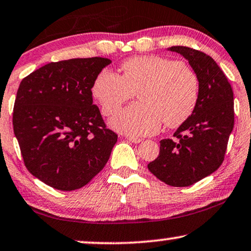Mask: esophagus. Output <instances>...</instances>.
<instances>
[{
    "mask_svg": "<svg viewBox=\"0 0 251 251\" xmlns=\"http://www.w3.org/2000/svg\"><path fill=\"white\" fill-rule=\"evenodd\" d=\"M126 139H128V141H130V142L135 143V144H138V143H141V142H142V139H141V138L132 137V136H126Z\"/></svg>",
    "mask_w": 251,
    "mask_h": 251,
    "instance_id": "obj_1",
    "label": "esophagus"
}]
</instances>
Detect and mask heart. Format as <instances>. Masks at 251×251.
I'll return each instance as SVG.
<instances>
[{
  "label": "heart",
  "mask_w": 251,
  "mask_h": 251,
  "mask_svg": "<svg viewBox=\"0 0 251 251\" xmlns=\"http://www.w3.org/2000/svg\"><path fill=\"white\" fill-rule=\"evenodd\" d=\"M123 75L102 70L94 79L92 96L105 116L138 94L139 102L109 121L113 129L130 136L158 131L162 122L177 128L196 109L200 98L197 75L184 63L160 56H139L122 64Z\"/></svg>",
  "instance_id": "heart-1"
}]
</instances>
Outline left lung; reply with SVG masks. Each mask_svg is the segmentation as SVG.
I'll use <instances>...</instances> for the list:
<instances>
[{
    "label": "left lung",
    "instance_id": "obj_1",
    "mask_svg": "<svg viewBox=\"0 0 251 251\" xmlns=\"http://www.w3.org/2000/svg\"><path fill=\"white\" fill-rule=\"evenodd\" d=\"M168 50L189 62L200 80V98L190 119L174 132V141H160L158 158L148 168L166 184L188 187L209 176L223 164L234 126L233 90L209 55L184 46L169 47Z\"/></svg>",
    "mask_w": 251,
    "mask_h": 251
}]
</instances>
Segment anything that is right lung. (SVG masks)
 <instances>
[{"label": "right lung", "mask_w": 251, "mask_h": 251, "mask_svg": "<svg viewBox=\"0 0 251 251\" xmlns=\"http://www.w3.org/2000/svg\"><path fill=\"white\" fill-rule=\"evenodd\" d=\"M109 58L51 62L25 77L14 107V132L24 164L39 180L71 191L108 161L118 135L93 105L92 85Z\"/></svg>", "instance_id": "obj_1"}]
</instances>
